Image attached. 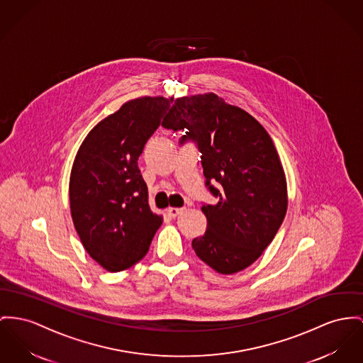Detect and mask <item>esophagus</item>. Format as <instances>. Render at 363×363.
Masks as SVG:
<instances>
[{
    "mask_svg": "<svg viewBox=\"0 0 363 363\" xmlns=\"http://www.w3.org/2000/svg\"><path fill=\"white\" fill-rule=\"evenodd\" d=\"M168 215H169L170 218H177L179 215H182L183 212H184V209L183 208H168Z\"/></svg>",
    "mask_w": 363,
    "mask_h": 363,
    "instance_id": "34e87169",
    "label": "esophagus"
}]
</instances>
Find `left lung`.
I'll use <instances>...</instances> for the list:
<instances>
[{
  "instance_id": "1",
  "label": "left lung",
  "mask_w": 363,
  "mask_h": 363,
  "mask_svg": "<svg viewBox=\"0 0 363 363\" xmlns=\"http://www.w3.org/2000/svg\"><path fill=\"white\" fill-rule=\"evenodd\" d=\"M162 126L189 129L201 151L216 205L201 211L208 225L193 240L195 255L224 275L253 264L272 242L288 209L286 176L262 123L216 94L177 97ZM222 186L216 189L210 182Z\"/></svg>"
}]
</instances>
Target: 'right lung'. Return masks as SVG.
I'll return each instance as SVG.
<instances>
[{"label": "right lung", "mask_w": 363, "mask_h": 363, "mask_svg": "<svg viewBox=\"0 0 363 363\" xmlns=\"http://www.w3.org/2000/svg\"><path fill=\"white\" fill-rule=\"evenodd\" d=\"M173 97L142 96L86 135L70 173V211L88 255L110 272L142 260L164 218L150 209L138 160Z\"/></svg>", "instance_id": "1"}]
</instances>
